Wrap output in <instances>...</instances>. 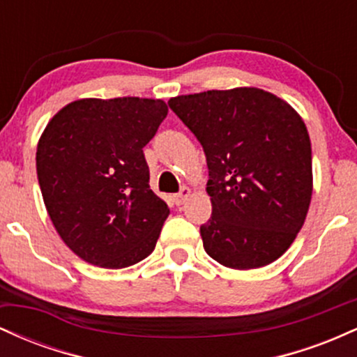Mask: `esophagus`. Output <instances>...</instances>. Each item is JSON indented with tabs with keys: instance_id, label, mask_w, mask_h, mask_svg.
Returning a JSON list of instances; mask_svg holds the SVG:
<instances>
[{
	"instance_id": "1",
	"label": "esophagus",
	"mask_w": 357,
	"mask_h": 357,
	"mask_svg": "<svg viewBox=\"0 0 357 357\" xmlns=\"http://www.w3.org/2000/svg\"><path fill=\"white\" fill-rule=\"evenodd\" d=\"M190 195H191V190H190V188H186V186L181 188V191H179L178 195H174V196H173L174 203L178 204V206H179V204H183L184 202H186L188 198H190Z\"/></svg>"
}]
</instances>
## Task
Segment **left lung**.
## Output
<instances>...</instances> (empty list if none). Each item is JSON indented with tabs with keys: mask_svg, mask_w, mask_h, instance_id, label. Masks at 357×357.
I'll list each match as a JSON object with an SVG mask.
<instances>
[{
	"mask_svg": "<svg viewBox=\"0 0 357 357\" xmlns=\"http://www.w3.org/2000/svg\"><path fill=\"white\" fill-rule=\"evenodd\" d=\"M206 154L213 213L199 227L213 260L248 270L296 240L312 198V151L301 116L253 87L208 90L167 102Z\"/></svg>",
	"mask_w": 357,
	"mask_h": 357,
	"instance_id": "1",
	"label": "left lung"
}]
</instances>
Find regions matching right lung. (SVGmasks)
I'll use <instances>...</instances> for the list:
<instances>
[{"mask_svg":"<svg viewBox=\"0 0 357 357\" xmlns=\"http://www.w3.org/2000/svg\"><path fill=\"white\" fill-rule=\"evenodd\" d=\"M166 116L162 100L82 99L45 127L40 190L53 227L82 260L124 268L154 250L169 208L149 188L142 149Z\"/></svg>","mask_w":357,"mask_h":357,"instance_id":"obj_1","label":"right lung"}]
</instances>
